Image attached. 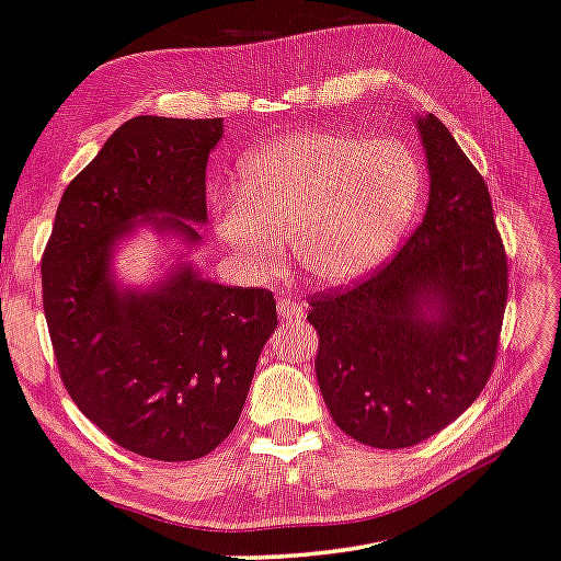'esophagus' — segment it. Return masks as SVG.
<instances>
[{"instance_id":"esophagus-1","label":"esophagus","mask_w":561,"mask_h":561,"mask_svg":"<svg viewBox=\"0 0 561 561\" xmlns=\"http://www.w3.org/2000/svg\"><path fill=\"white\" fill-rule=\"evenodd\" d=\"M277 309H279V316L282 319H289V321H299V319H304V307L299 301H294V299H279L277 301Z\"/></svg>"}]
</instances>
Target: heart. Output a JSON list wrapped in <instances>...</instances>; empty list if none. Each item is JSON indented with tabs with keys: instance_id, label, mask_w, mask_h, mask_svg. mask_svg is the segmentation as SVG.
<instances>
[{
	"instance_id": "obj_1",
	"label": "heart",
	"mask_w": 561,
	"mask_h": 561,
	"mask_svg": "<svg viewBox=\"0 0 561 561\" xmlns=\"http://www.w3.org/2000/svg\"><path fill=\"white\" fill-rule=\"evenodd\" d=\"M422 193V161L407 141L301 129L248 151L238 186L213 191L210 206L218 236L242 270H277L287 238L294 267L333 287L390 254L412 226Z\"/></svg>"
}]
</instances>
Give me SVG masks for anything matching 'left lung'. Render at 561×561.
<instances>
[{
    "label": "left lung",
    "instance_id": "8db88e82",
    "mask_svg": "<svg viewBox=\"0 0 561 561\" xmlns=\"http://www.w3.org/2000/svg\"><path fill=\"white\" fill-rule=\"evenodd\" d=\"M416 129L432 179L424 220L370 277L309 297L323 402L345 434L375 449L430 439L473 404L507 304L483 176L439 117H416Z\"/></svg>",
    "mask_w": 561,
    "mask_h": 561
}]
</instances>
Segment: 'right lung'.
I'll use <instances>...</instances> for the list:
<instances>
[{
	"instance_id": "add662e5",
	"label": "right lung",
	"mask_w": 561,
	"mask_h": 561,
	"mask_svg": "<svg viewBox=\"0 0 561 561\" xmlns=\"http://www.w3.org/2000/svg\"><path fill=\"white\" fill-rule=\"evenodd\" d=\"M220 137L222 119L125 122L68 183L41 260L70 400L122 449L157 461H193L228 439L277 325L272 291L222 287L188 264L149 291L112 279V248L137 222L201 240L182 220L206 222V164Z\"/></svg>"
}]
</instances>
